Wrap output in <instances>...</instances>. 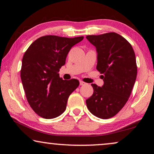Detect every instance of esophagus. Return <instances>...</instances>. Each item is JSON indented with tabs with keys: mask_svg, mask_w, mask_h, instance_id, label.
Here are the masks:
<instances>
[{
	"mask_svg": "<svg viewBox=\"0 0 154 154\" xmlns=\"http://www.w3.org/2000/svg\"><path fill=\"white\" fill-rule=\"evenodd\" d=\"M79 83H80V85H84L86 84V83H85V82H82V81H79Z\"/></svg>",
	"mask_w": 154,
	"mask_h": 154,
	"instance_id": "obj_1",
	"label": "esophagus"
}]
</instances>
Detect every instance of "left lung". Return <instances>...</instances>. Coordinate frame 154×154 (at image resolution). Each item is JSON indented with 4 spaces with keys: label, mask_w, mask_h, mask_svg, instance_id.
Segmentation results:
<instances>
[{
    "label": "left lung",
    "mask_w": 154,
    "mask_h": 154,
    "mask_svg": "<svg viewBox=\"0 0 154 154\" xmlns=\"http://www.w3.org/2000/svg\"><path fill=\"white\" fill-rule=\"evenodd\" d=\"M97 52L96 69L104 84H92V96L86 100L94 116L108 119L118 113L128 100L137 75L134 51L126 38L116 32L86 36Z\"/></svg>",
    "instance_id": "1"
}]
</instances>
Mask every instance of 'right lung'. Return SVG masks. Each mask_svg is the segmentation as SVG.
I'll use <instances>...</instances> for the list:
<instances>
[{
  "label": "right lung",
  "instance_id": "right-lung-1",
  "mask_svg": "<svg viewBox=\"0 0 154 154\" xmlns=\"http://www.w3.org/2000/svg\"><path fill=\"white\" fill-rule=\"evenodd\" d=\"M83 39L46 35L31 44L22 58L21 79L31 108L41 118L53 119L66 110L69 96L79 86L77 79L63 80L60 69L70 49Z\"/></svg>",
  "mask_w": 154,
  "mask_h": 154
}]
</instances>
